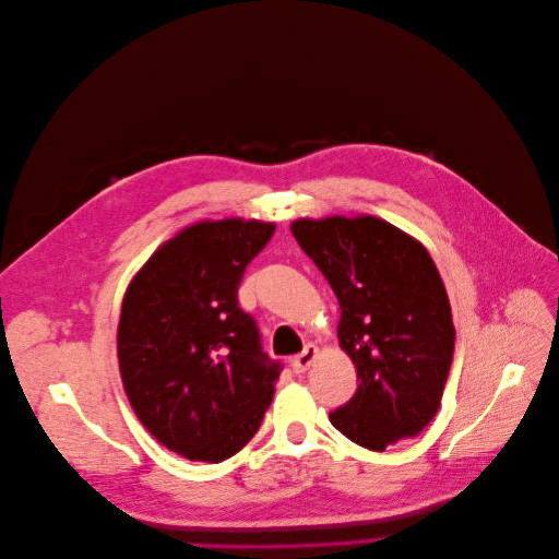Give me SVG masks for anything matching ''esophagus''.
<instances>
[{
  "mask_svg": "<svg viewBox=\"0 0 559 559\" xmlns=\"http://www.w3.org/2000/svg\"><path fill=\"white\" fill-rule=\"evenodd\" d=\"M316 355H318V348H316V345L309 343V345H305V350H302L300 355L294 357V361H290V366H294L296 373H305V370L313 364Z\"/></svg>",
  "mask_w": 559,
  "mask_h": 559,
  "instance_id": "34e87169",
  "label": "esophagus"
}]
</instances>
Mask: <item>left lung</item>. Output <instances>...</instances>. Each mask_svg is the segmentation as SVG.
I'll return each mask as SVG.
<instances>
[{
  "mask_svg": "<svg viewBox=\"0 0 559 559\" xmlns=\"http://www.w3.org/2000/svg\"><path fill=\"white\" fill-rule=\"evenodd\" d=\"M290 231L334 290L338 343L357 368L359 386L332 425L370 450L416 437L439 412L455 350L432 257L373 216L302 218Z\"/></svg>",
  "mask_w": 559,
  "mask_h": 559,
  "instance_id": "left-lung-1",
  "label": "left lung"
}]
</instances>
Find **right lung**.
I'll return each mask as SVG.
<instances>
[{
	"instance_id": "right-lung-1",
	"label": "right lung",
	"mask_w": 559,
	"mask_h": 559,
	"mask_svg": "<svg viewBox=\"0 0 559 559\" xmlns=\"http://www.w3.org/2000/svg\"><path fill=\"white\" fill-rule=\"evenodd\" d=\"M273 223H198L158 248L129 284L118 364L131 407L173 453L218 464L259 430L282 364L261 350L238 284Z\"/></svg>"
}]
</instances>
